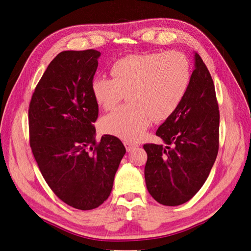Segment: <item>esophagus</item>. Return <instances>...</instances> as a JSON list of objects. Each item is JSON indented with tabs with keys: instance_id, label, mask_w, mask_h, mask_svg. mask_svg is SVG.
<instances>
[{
	"instance_id": "esophagus-1",
	"label": "esophagus",
	"mask_w": 251,
	"mask_h": 251,
	"mask_svg": "<svg viewBox=\"0 0 251 251\" xmlns=\"http://www.w3.org/2000/svg\"><path fill=\"white\" fill-rule=\"evenodd\" d=\"M124 146H125L127 152H130V151H132L133 149H135L136 147H139V145L135 144V143H132V142L125 141V142H124Z\"/></svg>"
}]
</instances>
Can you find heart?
Here are the masks:
<instances>
[{"label":"heart","mask_w":251,"mask_h":251,"mask_svg":"<svg viewBox=\"0 0 251 251\" xmlns=\"http://www.w3.org/2000/svg\"><path fill=\"white\" fill-rule=\"evenodd\" d=\"M112 78L97 77L91 90L97 104L110 109L124 98L128 104L105 115L101 130L126 141H136L151 120L159 122L179 106L191 83L192 70L178 52L134 54L117 60L110 68Z\"/></svg>","instance_id":"b5f03b06"}]
</instances>
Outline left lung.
I'll return each mask as SVG.
<instances>
[{
	"label": "left lung",
	"instance_id": "obj_1",
	"mask_svg": "<svg viewBox=\"0 0 251 251\" xmlns=\"http://www.w3.org/2000/svg\"><path fill=\"white\" fill-rule=\"evenodd\" d=\"M219 122L212 76L195 53V69L187 94L156 131L166 146L144 145L148 156L145 180L158 203L180 205L201 189L219 149Z\"/></svg>",
	"mask_w": 251,
	"mask_h": 251
}]
</instances>
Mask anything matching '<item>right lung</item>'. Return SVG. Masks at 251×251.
Segmentation results:
<instances>
[{"mask_svg": "<svg viewBox=\"0 0 251 251\" xmlns=\"http://www.w3.org/2000/svg\"><path fill=\"white\" fill-rule=\"evenodd\" d=\"M101 53L63 51L48 66L29 105L30 147L48 185L81 211L108 198L126 149L118 137L96 141L98 104L91 85Z\"/></svg>", "mask_w": 251, "mask_h": 251, "instance_id": "1", "label": "right lung"}]
</instances>
